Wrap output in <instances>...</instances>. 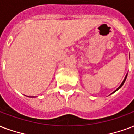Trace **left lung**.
Here are the masks:
<instances>
[{
  "label": "left lung",
  "instance_id": "left-lung-1",
  "mask_svg": "<svg viewBox=\"0 0 134 134\" xmlns=\"http://www.w3.org/2000/svg\"><path fill=\"white\" fill-rule=\"evenodd\" d=\"M127 75H126V77H125V79H124V81H123V82H122V83H121V85H120V86H119V88H118L117 90H115V92H116V91H117V90H119V89H120V88H121V87H122L123 85H124V82H125L126 80V77H127Z\"/></svg>",
  "mask_w": 134,
  "mask_h": 134
}]
</instances>
